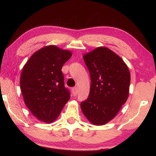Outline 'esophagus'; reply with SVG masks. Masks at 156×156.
<instances>
[{
  "label": "esophagus",
  "mask_w": 156,
  "mask_h": 156,
  "mask_svg": "<svg viewBox=\"0 0 156 156\" xmlns=\"http://www.w3.org/2000/svg\"><path fill=\"white\" fill-rule=\"evenodd\" d=\"M72 93L73 96H76L78 94V88L77 87H74L72 88Z\"/></svg>",
  "instance_id": "obj_1"
}]
</instances>
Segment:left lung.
Wrapping results in <instances>:
<instances>
[{"label":"left lung","mask_w":156,"mask_h":156,"mask_svg":"<svg viewBox=\"0 0 156 156\" xmlns=\"http://www.w3.org/2000/svg\"><path fill=\"white\" fill-rule=\"evenodd\" d=\"M91 77L89 97L80 103L82 112L91 123L103 125L112 120L126 102L131 76L121 58L104 47L83 56Z\"/></svg>","instance_id":"left-lung-1"}]
</instances>
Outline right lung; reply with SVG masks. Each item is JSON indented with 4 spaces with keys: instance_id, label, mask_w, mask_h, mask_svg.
Masks as SVG:
<instances>
[{
    "instance_id": "1",
    "label": "right lung",
    "mask_w": 156,
    "mask_h": 156,
    "mask_svg": "<svg viewBox=\"0 0 156 156\" xmlns=\"http://www.w3.org/2000/svg\"><path fill=\"white\" fill-rule=\"evenodd\" d=\"M72 55L69 50L46 46L34 53L23 68L20 85L24 102L39 120L54 122L70 98L61 69Z\"/></svg>"
}]
</instances>
